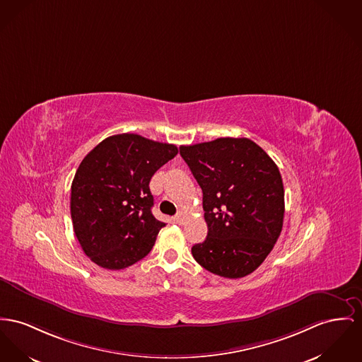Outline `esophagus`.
Masks as SVG:
<instances>
[{
  "instance_id": "1",
  "label": "esophagus",
  "mask_w": 362,
  "mask_h": 362,
  "mask_svg": "<svg viewBox=\"0 0 362 362\" xmlns=\"http://www.w3.org/2000/svg\"><path fill=\"white\" fill-rule=\"evenodd\" d=\"M185 216H187V214H185V211H182V210H181V211H178V213H177V216L174 217V219H175V222H177V223H180V225H181V223H184Z\"/></svg>"
}]
</instances>
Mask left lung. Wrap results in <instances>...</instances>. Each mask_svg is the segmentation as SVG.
I'll return each instance as SVG.
<instances>
[{
    "label": "left lung",
    "instance_id": "left-lung-1",
    "mask_svg": "<svg viewBox=\"0 0 362 362\" xmlns=\"http://www.w3.org/2000/svg\"><path fill=\"white\" fill-rule=\"evenodd\" d=\"M203 192L207 238L194 261L226 279H240L265 261L283 229L281 174L250 139L223 137L180 146Z\"/></svg>",
    "mask_w": 362,
    "mask_h": 362
}]
</instances>
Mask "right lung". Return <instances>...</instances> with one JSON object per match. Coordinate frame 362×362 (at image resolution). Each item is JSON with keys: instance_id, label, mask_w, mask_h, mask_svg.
Returning <instances> with one entry per match:
<instances>
[{"instance_id": "add662e5", "label": "right lung", "mask_w": 362, "mask_h": 362, "mask_svg": "<svg viewBox=\"0 0 362 362\" xmlns=\"http://www.w3.org/2000/svg\"><path fill=\"white\" fill-rule=\"evenodd\" d=\"M177 153L175 145L123 133L83 158L70 207L75 236L92 262L119 270L148 255L166 225L152 216L149 181Z\"/></svg>"}]
</instances>
